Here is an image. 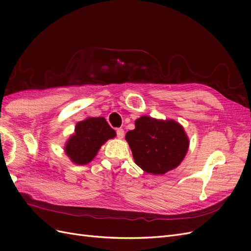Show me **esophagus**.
Instances as JSON below:
<instances>
[{"label": "esophagus", "instance_id": "obj_1", "mask_svg": "<svg viewBox=\"0 0 251 251\" xmlns=\"http://www.w3.org/2000/svg\"><path fill=\"white\" fill-rule=\"evenodd\" d=\"M116 134H117V137L119 139H123L124 136H125V131L123 130V128H117L116 130Z\"/></svg>", "mask_w": 251, "mask_h": 251}]
</instances>
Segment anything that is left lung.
<instances>
[{"label":"left lung","instance_id":"obj_1","mask_svg":"<svg viewBox=\"0 0 251 251\" xmlns=\"http://www.w3.org/2000/svg\"><path fill=\"white\" fill-rule=\"evenodd\" d=\"M135 163L144 172L163 175L176 169L183 160L189 146L184 128L177 121L142 116L135 128L126 134Z\"/></svg>","mask_w":251,"mask_h":251}]
</instances>
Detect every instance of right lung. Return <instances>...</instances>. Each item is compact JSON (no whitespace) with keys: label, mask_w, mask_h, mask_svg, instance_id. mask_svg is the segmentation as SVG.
Segmentation results:
<instances>
[{"label":"right lung","mask_w":251,"mask_h":251,"mask_svg":"<svg viewBox=\"0 0 251 251\" xmlns=\"http://www.w3.org/2000/svg\"><path fill=\"white\" fill-rule=\"evenodd\" d=\"M115 136L116 132L103 117H89L76 124L65 151L73 163L87 164L93 160L102 144Z\"/></svg>","instance_id":"right-lung-1"}]
</instances>
